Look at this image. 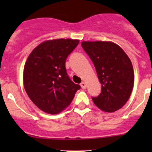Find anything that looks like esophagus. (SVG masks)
Wrapping results in <instances>:
<instances>
[{
  "mask_svg": "<svg viewBox=\"0 0 152 152\" xmlns=\"http://www.w3.org/2000/svg\"><path fill=\"white\" fill-rule=\"evenodd\" d=\"M80 86H81V88H82L83 89H86V88H87V84H86L84 81H83V82H81V84H80Z\"/></svg>",
  "mask_w": 152,
  "mask_h": 152,
  "instance_id": "esophagus-1",
  "label": "esophagus"
}]
</instances>
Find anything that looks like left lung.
I'll return each mask as SVG.
<instances>
[{"label": "left lung", "instance_id": "left-lung-1", "mask_svg": "<svg viewBox=\"0 0 152 152\" xmlns=\"http://www.w3.org/2000/svg\"><path fill=\"white\" fill-rule=\"evenodd\" d=\"M84 49L94 64L101 84V93L93 97L102 111L113 113L128 101L134 85L131 60L121 47L113 42L83 41Z\"/></svg>", "mask_w": 152, "mask_h": 152}]
</instances>
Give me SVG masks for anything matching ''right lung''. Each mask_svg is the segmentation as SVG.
Listing matches in <instances>:
<instances>
[{
	"mask_svg": "<svg viewBox=\"0 0 152 152\" xmlns=\"http://www.w3.org/2000/svg\"><path fill=\"white\" fill-rule=\"evenodd\" d=\"M78 39L46 40L32 51L23 68V85L33 103L42 111L57 114L71 104L80 88L67 75L65 61Z\"/></svg>",
	"mask_w": 152,
	"mask_h": 152,
	"instance_id": "right-lung-1",
	"label": "right lung"
}]
</instances>
